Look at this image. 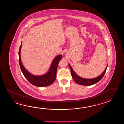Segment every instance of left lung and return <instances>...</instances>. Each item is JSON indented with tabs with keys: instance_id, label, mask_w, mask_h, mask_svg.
Masks as SVG:
<instances>
[{
	"instance_id": "left-lung-1",
	"label": "left lung",
	"mask_w": 124,
	"mask_h": 124,
	"mask_svg": "<svg viewBox=\"0 0 124 124\" xmlns=\"http://www.w3.org/2000/svg\"><path fill=\"white\" fill-rule=\"evenodd\" d=\"M69 66L71 71V75L74 81L76 82L77 84L81 85H91L94 84L99 81H100L104 76L106 69L107 68V66H107L106 68L103 72V73L99 76L93 79H85V78H81L78 75H77L76 74H75V73L74 72L73 69L72 68L71 66H70V64H69Z\"/></svg>"
}]
</instances>
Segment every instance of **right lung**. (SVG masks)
<instances>
[{
  "label": "right lung",
  "mask_w": 124,
  "mask_h": 124,
  "mask_svg": "<svg viewBox=\"0 0 124 124\" xmlns=\"http://www.w3.org/2000/svg\"><path fill=\"white\" fill-rule=\"evenodd\" d=\"M22 43L19 47V64L20 67L21 71L26 78L31 84L38 87H43L47 86L52 84L54 82L56 78L57 69L58 67L59 61L62 58L61 55L56 56L54 59L51 65L50 66V70L45 75L42 76H34L30 74L26 70L24 67L22 63L21 62L20 57V51H21Z\"/></svg>",
  "instance_id": "add662e5"
}]
</instances>
